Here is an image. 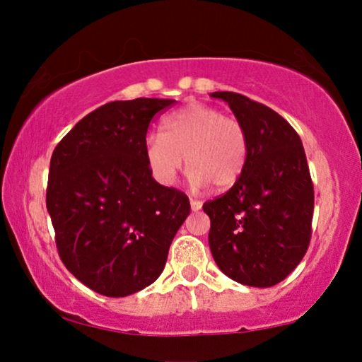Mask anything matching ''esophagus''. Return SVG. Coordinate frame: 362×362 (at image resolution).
I'll list each match as a JSON object with an SVG mask.
<instances>
[{
  "label": "esophagus",
  "instance_id": "obj_1",
  "mask_svg": "<svg viewBox=\"0 0 362 362\" xmlns=\"http://www.w3.org/2000/svg\"><path fill=\"white\" fill-rule=\"evenodd\" d=\"M202 207V202L197 201V199H191V209L192 211H199Z\"/></svg>",
  "mask_w": 362,
  "mask_h": 362
}]
</instances>
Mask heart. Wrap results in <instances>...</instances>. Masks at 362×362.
I'll return each instance as SVG.
<instances>
[{
  "label": "heart",
  "instance_id": "heart-1",
  "mask_svg": "<svg viewBox=\"0 0 362 362\" xmlns=\"http://www.w3.org/2000/svg\"><path fill=\"white\" fill-rule=\"evenodd\" d=\"M182 156L191 182L216 189L234 186L244 175L249 160V133L235 117L219 108L192 102L170 113L161 122V135L145 140L148 166L161 185H175L182 170Z\"/></svg>",
  "mask_w": 362,
  "mask_h": 362
}]
</instances>
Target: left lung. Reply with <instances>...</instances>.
<instances>
[{"mask_svg": "<svg viewBox=\"0 0 362 362\" xmlns=\"http://www.w3.org/2000/svg\"><path fill=\"white\" fill-rule=\"evenodd\" d=\"M229 103L249 133L244 175L207 201L216 264L242 285L267 288L296 269L311 239L315 192L298 133L264 103L235 92H212Z\"/></svg>", "mask_w": 362, "mask_h": 362, "instance_id": "left-lung-1", "label": "left lung"}]
</instances>
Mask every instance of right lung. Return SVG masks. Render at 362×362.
Wrapping results in <instances>:
<instances>
[{
  "instance_id": "1",
  "label": "right lung",
  "mask_w": 362,
  "mask_h": 362,
  "mask_svg": "<svg viewBox=\"0 0 362 362\" xmlns=\"http://www.w3.org/2000/svg\"><path fill=\"white\" fill-rule=\"evenodd\" d=\"M175 102L105 103L83 117L52 153L46 206L59 257L100 295L118 298L151 285L189 216L187 196L153 180L145 158L150 122Z\"/></svg>"
}]
</instances>
